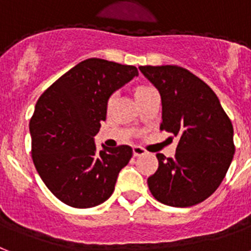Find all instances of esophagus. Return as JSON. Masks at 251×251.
I'll return each mask as SVG.
<instances>
[{
	"label": "esophagus",
	"mask_w": 251,
	"mask_h": 251,
	"mask_svg": "<svg viewBox=\"0 0 251 251\" xmlns=\"http://www.w3.org/2000/svg\"><path fill=\"white\" fill-rule=\"evenodd\" d=\"M132 153H134V155H135V157H139V155L145 154V153H147V151H145L144 148H142V147H138V145H136V147H134V148H132Z\"/></svg>",
	"instance_id": "34e87169"
}]
</instances>
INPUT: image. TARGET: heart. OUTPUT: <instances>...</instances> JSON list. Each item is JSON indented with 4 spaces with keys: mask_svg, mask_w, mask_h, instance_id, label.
I'll use <instances>...</instances> for the list:
<instances>
[{
    "mask_svg": "<svg viewBox=\"0 0 251 251\" xmlns=\"http://www.w3.org/2000/svg\"><path fill=\"white\" fill-rule=\"evenodd\" d=\"M153 89L151 86H148V85H139L136 86V89H135V98H139V97H142L143 94L145 93H148V92H151V90ZM112 100H113V97H109L108 98V102H107V106H111L112 104Z\"/></svg>",
    "mask_w": 251,
    "mask_h": 251,
    "instance_id": "1",
    "label": "heart"
}]
</instances>
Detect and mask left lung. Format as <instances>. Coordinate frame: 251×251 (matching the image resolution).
Wrapping results in <instances>:
<instances>
[{"label": "left lung", "instance_id": "8db88e82", "mask_svg": "<svg viewBox=\"0 0 251 251\" xmlns=\"http://www.w3.org/2000/svg\"><path fill=\"white\" fill-rule=\"evenodd\" d=\"M139 70L161 93L159 129L178 138L174 158L157 154L158 170L148 177L149 190L171 207L201 203L217 190L231 165L232 122L210 86L184 67L140 66Z\"/></svg>", "mask_w": 251, "mask_h": 251}]
</instances>
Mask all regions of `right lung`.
<instances>
[{
    "label": "right lung",
    "instance_id": "obj_1",
    "mask_svg": "<svg viewBox=\"0 0 251 251\" xmlns=\"http://www.w3.org/2000/svg\"><path fill=\"white\" fill-rule=\"evenodd\" d=\"M138 75L131 65L88 58L44 90L29 122L31 158L54 197L73 208H92L115 190L132 148L97 151L93 136L106 120L107 100Z\"/></svg>",
    "mask_w": 251,
    "mask_h": 251
}]
</instances>
